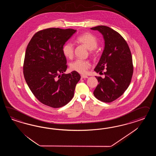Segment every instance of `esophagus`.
<instances>
[{"instance_id": "1", "label": "esophagus", "mask_w": 156, "mask_h": 156, "mask_svg": "<svg viewBox=\"0 0 156 156\" xmlns=\"http://www.w3.org/2000/svg\"><path fill=\"white\" fill-rule=\"evenodd\" d=\"M88 78V76L81 75V78Z\"/></svg>"}]
</instances>
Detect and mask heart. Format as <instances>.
Returning a JSON list of instances; mask_svg holds the SVG:
<instances>
[{
    "mask_svg": "<svg viewBox=\"0 0 156 156\" xmlns=\"http://www.w3.org/2000/svg\"><path fill=\"white\" fill-rule=\"evenodd\" d=\"M76 42L85 46L89 50H93L98 46V41L93 35L90 33H85L78 36ZM62 52L65 57L71 58L74 54V47L70 43H67L62 47ZM89 62L81 59H76L70 64L71 70L77 71L81 74L86 73L90 67Z\"/></svg>",
    "mask_w": 156,
    "mask_h": 156,
    "instance_id": "obj_1",
    "label": "heart"
}]
</instances>
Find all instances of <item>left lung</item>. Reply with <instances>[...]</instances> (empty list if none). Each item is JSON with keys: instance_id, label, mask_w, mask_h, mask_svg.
Returning a JSON list of instances; mask_svg holds the SVG:
<instances>
[{"instance_id": "obj_1", "label": "left lung", "mask_w": 156, "mask_h": 156, "mask_svg": "<svg viewBox=\"0 0 156 156\" xmlns=\"http://www.w3.org/2000/svg\"><path fill=\"white\" fill-rule=\"evenodd\" d=\"M90 29L98 31L105 41L104 51L94 71L101 73L105 70V77L96 76L99 83L93 94L102 102H112L121 96L130 83L133 73L131 52L124 38L112 28L98 26Z\"/></svg>"}]
</instances>
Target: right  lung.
Wrapping results in <instances>:
<instances>
[{"mask_svg": "<svg viewBox=\"0 0 156 156\" xmlns=\"http://www.w3.org/2000/svg\"><path fill=\"white\" fill-rule=\"evenodd\" d=\"M76 31L49 28L35 34L28 43L23 64L24 79L34 96L43 104L59 108L73 98L80 80L78 72L65 74L67 66L62 52L65 43Z\"/></svg>", "mask_w": 156, "mask_h": 156, "instance_id": "right-lung-1", "label": "right lung"}]
</instances>
